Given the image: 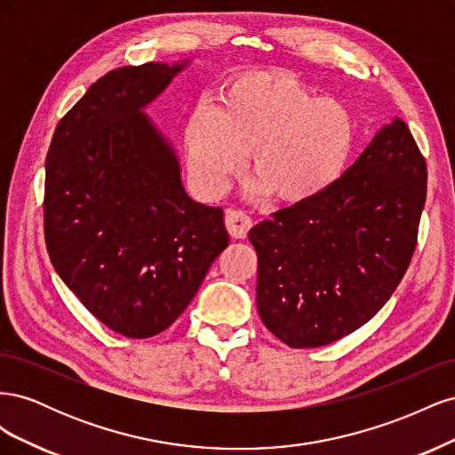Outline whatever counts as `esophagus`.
Segmentation results:
<instances>
[{"label": "esophagus", "mask_w": 455, "mask_h": 455, "mask_svg": "<svg viewBox=\"0 0 455 455\" xmlns=\"http://www.w3.org/2000/svg\"><path fill=\"white\" fill-rule=\"evenodd\" d=\"M226 228L233 239H244L246 233H249V229L252 228V220L243 211H228L226 212Z\"/></svg>", "instance_id": "esophagus-1"}]
</instances>
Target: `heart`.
Masks as SVG:
<instances>
[{
    "mask_svg": "<svg viewBox=\"0 0 455 455\" xmlns=\"http://www.w3.org/2000/svg\"><path fill=\"white\" fill-rule=\"evenodd\" d=\"M356 121L341 102L321 99L294 79L254 74L233 81L220 104H199L186 119L182 148L191 186L206 199L226 194L252 151V194L281 201L323 196L346 174Z\"/></svg>",
    "mask_w": 455,
    "mask_h": 455,
    "instance_id": "1",
    "label": "heart"
}]
</instances>
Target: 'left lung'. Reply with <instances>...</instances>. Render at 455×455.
<instances>
[{
    "label": "left lung",
    "instance_id": "left-lung-1",
    "mask_svg": "<svg viewBox=\"0 0 455 455\" xmlns=\"http://www.w3.org/2000/svg\"><path fill=\"white\" fill-rule=\"evenodd\" d=\"M425 196V157L396 117L336 186L254 226L256 306L269 332L321 347L366 324L410 266Z\"/></svg>",
    "mask_w": 455,
    "mask_h": 455
}]
</instances>
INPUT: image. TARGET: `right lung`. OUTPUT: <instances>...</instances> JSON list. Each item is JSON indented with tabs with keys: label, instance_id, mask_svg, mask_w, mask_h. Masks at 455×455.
<instances>
[{
	"label": "right lung",
	"instance_id": "obj_1",
	"mask_svg": "<svg viewBox=\"0 0 455 455\" xmlns=\"http://www.w3.org/2000/svg\"><path fill=\"white\" fill-rule=\"evenodd\" d=\"M184 64L108 72L57 125L45 161L47 252L96 319L127 338L184 313L229 235L191 199L171 144L142 112Z\"/></svg>",
	"mask_w": 455,
	"mask_h": 455
}]
</instances>
